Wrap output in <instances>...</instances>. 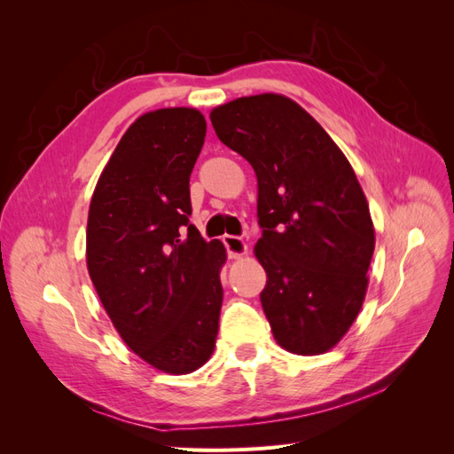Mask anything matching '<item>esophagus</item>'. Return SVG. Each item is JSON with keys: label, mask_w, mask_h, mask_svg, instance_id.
Returning <instances> with one entry per match:
<instances>
[{"label": "esophagus", "mask_w": 454, "mask_h": 454, "mask_svg": "<svg viewBox=\"0 0 454 454\" xmlns=\"http://www.w3.org/2000/svg\"><path fill=\"white\" fill-rule=\"evenodd\" d=\"M223 244H225V250L229 257H240L246 252H248V246L240 239V237H232V235H223Z\"/></svg>", "instance_id": "1"}]
</instances>
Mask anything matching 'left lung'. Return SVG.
I'll return each mask as SVG.
<instances>
[{
    "mask_svg": "<svg viewBox=\"0 0 454 454\" xmlns=\"http://www.w3.org/2000/svg\"><path fill=\"white\" fill-rule=\"evenodd\" d=\"M217 138L257 176L261 305L278 345L314 356L358 316L375 250L369 206L350 162L303 107L257 94L215 107Z\"/></svg>",
    "mask_w": 454,
    "mask_h": 454,
    "instance_id": "left-lung-1",
    "label": "left lung"
}]
</instances>
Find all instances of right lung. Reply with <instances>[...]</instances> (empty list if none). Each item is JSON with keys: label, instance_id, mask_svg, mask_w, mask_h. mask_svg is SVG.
Here are the masks:
<instances>
[{"label": "right lung", "instance_id": "obj_1", "mask_svg": "<svg viewBox=\"0 0 454 454\" xmlns=\"http://www.w3.org/2000/svg\"><path fill=\"white\" fill-rule=\"evenodd\" d=\"M206 121L189 107L136 119L96 184L87 223V267L129 348L172 375L214 352L225 248L189 223V177Z\"/></svg>", "mask_w": 454, "mask_h": 454}]
</instances>
